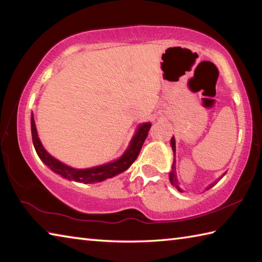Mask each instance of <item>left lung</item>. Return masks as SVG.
Instances as JSON below:
<instances>
[{"label":"left lung","mask_w":262,"mask_h":262,"mask_svg":"<svg viewBox=\"0 0 262 262\" xmlns=\"http://www.w3.org/2000/svg\"><path fill=\"white\" fill-rule=\"evenodd\" d=\"M171 146H172V149H173V152L176 153V141H174V137H172V140H171ZM170 181H171L172 185H173L178 189V190L182 191L181 189H180V187H179V183H178V181H177V178H176V166H174V163H173V165H172V170L170 172ZM213 186L214 185H210L209 187H207V190H208L209 188L213 187Z\"/></svg>","instance_id":"8db88e82"}]
</instances>
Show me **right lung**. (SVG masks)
I'll return each instance as SVG.
<instances>
[{
  "instance_id": "right-lung-1",
  "label": "right lung",
  "mask_w": 262,
  "mask_h": 262,
  "mask_svg": "<svg viewBox=\"0 0 262 262\" xmlns=\"http://www.w3.org/2000/svg\"><path fill=\"white\" fill-rule=\"evenodd\" d=\"M149 128H151V124H149V122L142 124L140 128H138L136 135L132 140L129 147H128L124 155L117 161H114V162L104 165L96 166V168L91 169H73L63 164L62 162H59L58 160L54 159L51 154H48L46 152V149L43 148L40 141H39L35 120H33V116H31V134L33 146H35L36 152L39 155V158L41 159L42 162L48 165L54 172H56V173L66 178V179L84 183L103 181L105 179H108V178L121 173V172H124L125 170L129 168V166L135 162L138 154H140L143 144L145 142L148 135Z\"/></svg>"
}]
</instances>
